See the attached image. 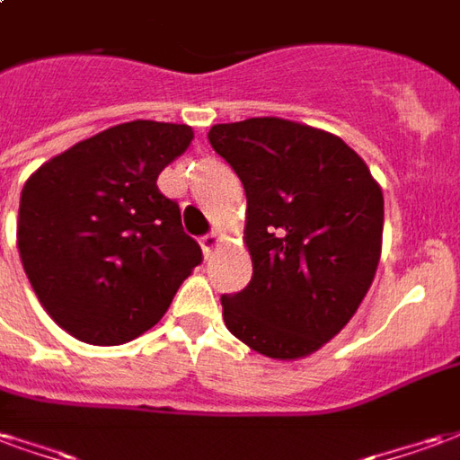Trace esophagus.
<instances>
[{"mask_svg": "<svg viewBox=\"0 0 460 460\" xmlns=\"http://www.w3.org/2000/svg\"><path fill=\"white\" fill-rule=\"evenodd\" d=\"M221 241H224V236H221L219 231H211V234H207V236H201L199 243H201V251H204V256H209L211 251L219 249Z\"/></svg>", "mask_w": 460, "mask_h": 460, "instance_id": "34e87169", "label": "esophagus"}]
</instances>
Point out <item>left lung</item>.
I'll use <instances>...</instances> for the list:
<instances>
[{
  "label": "left lung",
  "mask_w": 460,
  "mask_h": 460,
  "mask_svg": "<svg viewBox=\"0 0 460 460\" xmlns=\"http://www.w3.org/2000/svg\"><path fill=\"white\" fill-rule=\"evenodd\" d=\"M211 147L246 190L253 276L221 296L234 338L300 359L355 315L382 253L385 197L365 160L332 132L283 118L221 122Z\"/></svg>",
  "instance_id": "8db88e82"
}]
</instances>
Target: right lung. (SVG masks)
Returning <instances> with one entry per match:
<instances>
[{
    "label": "right lung",
    "instance_id": "right-lung-1",
    "mask_svg": "<svg viewBox=\"0 0 460 460\" xmlns=\"http://www.w3.org/2000/svg\"><path fill=\"white\" fill-rule=\"evenodd\" d=\"M190 125L132 120L75 142L26 180L16 246L36 298L88 345H122L157 325L201 263L160 172Z\"/></svg>",
    "mask_w": 460,
    "mask_h": 460
}]
</instances>
